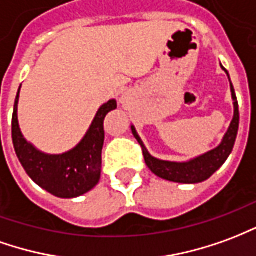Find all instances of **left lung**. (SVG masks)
I'll use <instances>...</instances> for the list:
<instances>
[{
  "label": "left lung",
  "mask_w": 256,
  "mask_h": 256,
  "mask_svg": "<svg viewBox=\"0 0 256 256\" xmlns=\"http://www.w3.org/2000/svg\"><path fill=\"white\" fill-rule=\"evenodd\" d=\"M220 67L224 70V73H229L222 64ZM230 81V77H229ZM230 90H232V99H233V108H234V114H233V120L230 122V126L228 132L224 134L222 142L219 143L215 148H212L206 153L197 156L194 158L189 161H182V162H176V161H166L156 158L152 154L148 153V150L142 142L140 136L138 135L135 126L131 125L132 134L136 138L139 144L142 146L143 156H144V161L148 170L153 172L154 175L158 178H162L166 180L176 183H200L206 180L208 178L212 176L215 172L218 171L220 166H224V161L228 160V157L233 150L234 146L236 136H237V131H238V121H240V114H238V103H237V98H236V92L233 85L230 82Z\"/></svg>",
  "instance_id": "left-lung-1"
}]
</instances>
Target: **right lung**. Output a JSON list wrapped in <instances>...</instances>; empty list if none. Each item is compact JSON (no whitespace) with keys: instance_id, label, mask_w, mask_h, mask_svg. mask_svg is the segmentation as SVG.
Listing matches in <instances>:
<instances>
[{"instance_id":"right-lung-1","label":"right lung","mask_w":256,"mask_h":256,"mask_svg":"<svg viewBox=\"0 0 256 256\" xmlns=\"http://www.w3.org/2000/svg\"><path fill=\"white\" fill-rule=\"evenodd\" d=\"M19 92L15 99L12 116V140L16 156L27 175L40 188L60 198H74L95 188L100 179L102 148L104 142V117L117 108L112 99L102 104L81 142L62 154H46L34 148L23 136L18 120Z\"/></svg>"}]
</instances>
